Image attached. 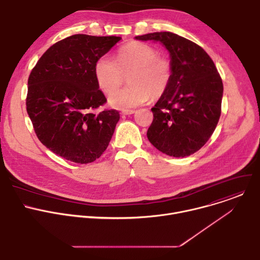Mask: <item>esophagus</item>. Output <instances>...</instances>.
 I'll use <instances>...</instances> for the list:
<instances>
[{"label":"esophagus","mask_w":260,"mask_h":260,"mask_svg":"<svg viewBox=\"0 0 260 260\" xmlns=\"http://www.w3.org/2000/svg\"><path fill=\"white\" fill-rule=\"evenodd\" d=\"M136 112L135 110H122L121 111V114L123 115H131V114H134Z\"/></svg>","instance_id":"obj_1"}]
</instances>
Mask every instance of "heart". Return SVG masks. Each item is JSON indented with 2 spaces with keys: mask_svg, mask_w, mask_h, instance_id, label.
<instances>
[{
  "mask_svg": "<svg viewBox=\"0 0 260 260\" xmlns=\"http://www.w3.org/2000/svg\"><path fill=\"white\" fill-rule=\"evenodd\" d=\"M126 76L130 85L109 98L110 105L115 108H134L149 98L153 101L160 99L171 85L173 64L169 58L160 56L156 48L139 41L123 45L117 60L105 55L95 63L96 82L107 94L119 88Z\"/></svg>",
  "mask_w": 260,
  "mask_h": 260,
  "instance_id": "b5f03b06",
  "label": "heart"
}]
</instances>
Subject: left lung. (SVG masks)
Here are the masks:
<instances>
[{
    "label": "left lung",
    "mask_w": 260,
    "mask_h": 260,
    "mask_svg": "<svg viewBox=\"0 0 260 260\" xmlns=\"http://www.w3.org/2000/svg\"><path fill=\"white\" fill-rule=\"evenodd\" d=\"M161 42L169 50L173 79L151 111L147 137L160 152L189 156L208 142L221 114L223 84L209 54L194 42L170 31L137 36Z\"/></svg>",
    "instance_id": "8db88e82"
}]
</instances>
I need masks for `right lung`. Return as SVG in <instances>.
Listing matches in <instances>:
<instances>
[{"label":"right lung","mask_w":260,"mask_h":260,"mask_svg":"<svg viewBox=\"0 0 260 260\" xmlns=\"http://www.w3.org/2000/svg\"><path fill=\"white\" fill-rule=\"evenodd\" d=\"M120 40L73 35L50 46L32 68L26 111L37 137L56 155L83 165L107 149L120 116L115 109L91 112L107 102L94 67Z\"/></svg>","instance_id":"obj_1"}]
</instances>
